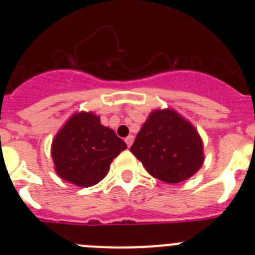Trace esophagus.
<instances>
[{
  "label": "esophagus",
  "mask_w": 255,
  "mask_h": 255,
  "mask_svg": "<svg viewBox=\"0 0 255 255\" xmlns=\"http://www.w3.org/2000/svg\"><path fill=\"white\" fill-rule=\"evenodd\" d=\"M125 141H126V145L130 148V147H131L132 141H134V136H132V135H129V136L125 139Z\"/></svg>",
  "instance_id": "obj_1"
}]
</instances>
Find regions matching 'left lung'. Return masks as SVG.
Segmentation results:
<instances>
[{"label":"left lung","instance_id":"obj_1","mask_svg":"<svg viewBox=\"0 0 255 255\" xmlns=\"http://www.w3.org/2000/svg\"><path fill=\"white\" fill-rule=\"evenodd\" d=\"M130 152L153 177L176 184L189 179L203 164V143L194 126L172 110L149 115Z\"/></svg>","mask_w":255,"mask_h":255}]
</instances>
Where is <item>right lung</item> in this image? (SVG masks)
<instances>
[{
    "label": "right lung",
    "mask_w": 255,
    "mask_h": 255,
    "mask_svg": "<svg viewBox=\"0 0 255 255\" xmlns=\"http://www.w3.org/2000/svg\"><path fill=\"white\" fill-rule=\"evenodd\" d=\"M126 144L92 112L74 115L52 143V159L61 179L78 186L96 185Z\"/></svg>",
    "instance_id": "add662e5"
}]
</instances>
